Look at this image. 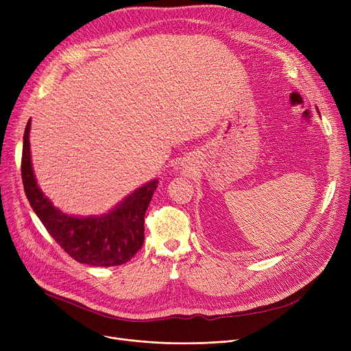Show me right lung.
Returning a JSON list of instances; mask_svg holds the SVG:
<instances>
[{
	"instance_id": "add662e5",
	"label": "right lung",
	"mask_w": 351,
	"mask_h": 351,
	"mask_svg": "<svg viewBox=\"0 0 351 351\" xmlns=\"http://www.w3.org/2000/svg\"><path fill=\"white\" fill-rule=\"evenodd\" d=\"M31 119L27 122L23 145L21 173L27 199L48 233L71 257L97 267L119 266L131 261L143 245L145 213L158 179L128 195L104 215L75 216L55 208L36 183L29 149Z\"/></svg>"
}]
</instances>
